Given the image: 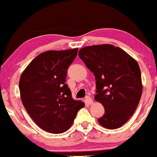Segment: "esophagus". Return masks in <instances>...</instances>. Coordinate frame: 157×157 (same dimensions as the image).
Masks as SVG:
<instances>
[{"label":"esophagus","mask_w":157,"mask_h":157,"mask_svg":"<svg viewBox=\"0 0 157 157\" xmlns=\"http://www.w3.org/2000/svg\"><path fill=\"white\" fill-rule=\"evenodd\" d=\"M85 99H86V102L88 104H92L93 103V99H92L91 97L89 96V95H86Z\"/></svg>","instance_id":"1"}]
</instances>
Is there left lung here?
<instances>
[{"label": "left lung", "instance_id": "obj_1", "mask_svg": "<svg viewBox=\"0 0 157 157\" xmlns=\"http://www.w3.org/2000/svg\"><path fill=\"white\" fill-rule=\"evenodd\" d=\"M78 56L95 75V100L104 107V115L98 121L109 129L118 128L133 115L140 100L139 64L126 51L108 44L82 48Z\"/></svg>", "mask_w": 157, "mask_h": 157}]
</instances>
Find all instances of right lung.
I'll return each instance as SVG.
<instances>
[{"label":"right lung","instance_id":"obj_1","mask_svg":"<svg viewBox=\"0 0 157 157\" xmlns=\"http://www.w3.org/2000/svg\"><path fill=\"white\" fill-rule=\"evenodd\" d=\"M78 48L48 51L31 62L20 76V98L25 109L42 129L53 134L65 132L84 103L72 98L66 84L67 69Z\"/></svg>","mask_w":157,"mask_h":157}]
</instances>
